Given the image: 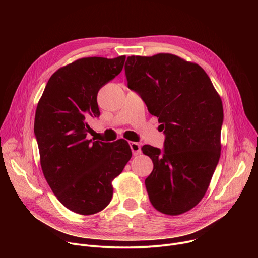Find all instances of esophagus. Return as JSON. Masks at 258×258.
<instances>
[{"mask_svg":"<svg viewBox=\"0 0 258 258\" xmlns=\"http://www.w3.org/2000/svg\"><path fill=\"white\" fill-rule=\"evenodd\" d=\"M130 147L132 149V152H133V155L136 156V155H139L142 153V150H141V145L139 143H135V142H131L130 143Z\"/></svg>","mask_w":258,"mask_h":258,"instance_id":"obj_1","label":"esophagus"}]
</instances>
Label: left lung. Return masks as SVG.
I'll list each match as a JSON object with an SVG mask.
<instances>
[{
  "label": "left lung",
  "mask_w": 258,
  "mask_h": 258,
  "mask_svg": "<svg viewBox=\"0 0 258 258\" xmlns=\"http://www.w3.org/2000/svg\"><path fill=\"white\" fill-rule=\"evenodd\" d=\"M124 69L128 89L165 135L163 150L142 147L154 164L145 179L150 202L169 215L189 211L205 195L219 160L222 100L203 68L172 54L131 56Z\"/></svg>",
  "instance_id": "obj_1"
}]
</instances>
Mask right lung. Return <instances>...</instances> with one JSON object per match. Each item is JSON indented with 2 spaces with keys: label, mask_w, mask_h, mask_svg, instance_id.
<instances>
[{
  "label": "right lung",
  "mask_w": 258,
  "mask_h": 258,
  "mask_svg": "<svg viewBox=\"0 0 258 258\" xmlns=\"http://www.w3.org/2000/svg\"><path fill=\"white\" fill-rule=\"evenodd\" d=\"M125 56L82 58L50 78L36 107L34 135L44 175L58 200L69 210L91 215L113 195L112 180L132 157L124 140H88L87 121L100 115L99 90L118 76Z\"/></svg>",
  "instance_id": "right-lung-1"
}]
</instances>
